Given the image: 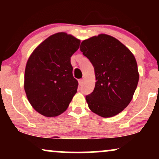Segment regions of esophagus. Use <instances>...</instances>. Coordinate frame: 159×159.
<instances>
[{
    "label": "esophagus",
    "instance_id": "esophagus-1",
    "mask_svg": "<svg viewBox=\"0 0 159 159\" xmlns=\"http://www.w3.org/2000/svg\"><path fill=\"white\" fill-rule=\"evenodd\" d=\"M78 82H79V85L81 86L82 84H83V80H79V81H78Z\"/></svg>",
    "mask_w": 159,
    "mask_h": 159
}]
</instances>
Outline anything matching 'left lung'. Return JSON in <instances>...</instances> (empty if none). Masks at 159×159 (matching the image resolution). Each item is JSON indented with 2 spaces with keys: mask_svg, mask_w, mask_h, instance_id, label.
<instances>
[{
  "mask_svg": "<svg viewBox=\"0 0 159 159\" xmlns=\"http://www.w3.org/2000/svg\"><path fill=\"white\" fill-rule=\"evenodd\" d=\"M80 48L92 63L96 80L93 92L85 98L89 108L104 118L116 116L129 105L138 86L135 58L120 41L106 34L83 40Z\"/></svg>",
  "mask_w": 159,
  "mask_h": 159,
  "instance_id": "left-lung-1",
  "label": "left lung"
}]
</instances>
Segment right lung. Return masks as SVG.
I'll return each instance as SVG.
<instances>
[{
  "mask_svg": "<svg viewBox=\"0 0 159 159\" xmlns=\"http://www.w3.org/2000/svg\"><path fill=\"white\" fill-rule=\"evenodd\" d=\"M80 40L58 32L43 41L28 58L24 88L32 108L47 117H55L67 109L77 91L71 57Z\"/></svg>",
  "mask_w": 159,
  "mask_h": 159,
  "instance_id": "right-lung-1",
  "label": "right lung"
}]
</instances>
